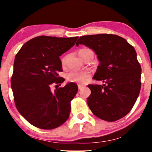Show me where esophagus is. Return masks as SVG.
I'll return each mask as SVG.
<instances>
[{"label": "esophagus", "mask_w": 152, "mask_h": 152, "mask_svg": "<svg viewBox=\"0 0 152 152\" xmlns=\"http://www.w3.org/2000/svg\"><path fill=\"white\" fill-rule=\"evenodd\" d=\"M84 85H82V84H78V88L80 89H80H82V88H84Z\"/></svg>", "instance_id": "obj_1"}]
</instances>
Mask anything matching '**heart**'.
I'll list each match as a JSON object with an SVG mask.
<instances>
[{"mask_svg": "<svg viewBox=\"0 0 152 152\" xmlns=\"http://www.w3.org/2000/svg\"><path fill=\"white\" fill-rule=\"evenodd\" d=\"M88 49H82V50H88ZM67 57H64L61 59L62 65H65ZM91 74L88 71H76V70H72L66 75V79L70 82L80 83V84H85L90 80Z\"/></svg>", "mask_w": 152, "mask_h": 152, "instance_id": "b5f03b06", "label": "heart"}]
</instances>
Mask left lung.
Here are the masks:
<instances>
[{
	"label": "left lung",
	"mask_w": 152,
	"mask_h": 152,
	"mask_svg": "<svg viewBox=\"0 0 152 152\" xmlns=\"http://www.w3.org/2000/svg\"><path fill=\"white\" fill-rule=\"evenodd\" d=\"M82 44L93 50L99 61L93 78L103 85H88L91 93L87 103L95 115L113 122L129 113L140 91L141 66L134 48L115 34L80 37Z\"/></svg>",
	"instance_id": "1"
}]
</instances>
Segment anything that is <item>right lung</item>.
Listing matches in <instances>:
<instances>
[{
	"label": "right lung",
	"mask_w": 152,
	"mask_h": 152,
	"mask_svg": "<svg viewBox=\"0 0 152 152\" xmlns=\"http://www.w3.org/2000/svg\"><path fill=\"white\" fill-rule=\"evenodd\" d=\"M77 39L37 37L27 41L16 54L11 80L14 102L20 115L33 126L53 129L69 117L70 101L77 93V85L69 82L54 92L50 86L53 83L61 85L65 80L58 75L63 71L59 57Z\"/></svg>",
	"instance_id": "1"
}]
</instances>
